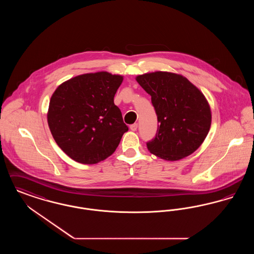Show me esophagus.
I'll return each mask as SVG.
<instances>
[{
	"label": "esophagus",
	"mask_w": 254,
	"mask_h": 254,
	"mask_svg": "<svg viewBox=\"0 0 254 254\" xmlns=\"http://www.w3.org/2000/svg\"><path fill=\"white\" fill-rule=\"evenodd\" d=\"M137 127H138V124H133V125H131V126L129 127V128H130L132 131H136V130H137Z\"/></svg>",
	"instance_id": "obj_1"
}]
</instances>
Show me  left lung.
I'll list each match as a JSON object with an SVG mask.
<instances>
[{
    "instance_id": "left-lung-1",
    "label": "left lung",
    "mask_w": 254,
    "mask_h": 254,
    "mask_svg": "<svg viewBox=\"0 0 254 254\" xmlns=\"http://www.w3.org/2000/svg\"><path fill=\"white\" fill-rule=\"evenodd\" d=\"M136 81L151 96L159 123L155 138L146 143L147 149L167 161L193 153L211 125L210 107L204 94L176 73H145Z\"/></svg>"
}]
</instances>
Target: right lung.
<instances>
[{
    "label": "right lung",
    "mask_w": 254,
    "mask_h": 254,
    "mask_svg": "<svg viewBox=\"0 0 254 254\" xmlns=\"http://www.w3.org/2000/svg\"><path fill=\"white\" fill-rule=\"evenodd\" d=\"M121 75L86 73L59 85L49 102L48 123L61 149L74 161L91 165L110 156L128 130L114 96Z\"/></svg>",
    "instance_id": "obj_1"
}]
</instances>
